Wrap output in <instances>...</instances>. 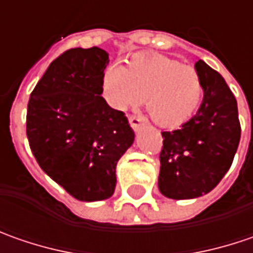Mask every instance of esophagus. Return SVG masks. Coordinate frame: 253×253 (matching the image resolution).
Masks as SVG:
<instances>
[{
    "mask_svg": "<svg viewBox=\"0 0 253 253\" xmlns=\"http://www.w3.org/2000/svg\"><path fill=\"white\" fill-rule=\"evenodd\" d=\"M144 122H146V120H144L143 116H130V117H128V123H130V126H131V128H133L134 131H137L138 128L143 126Z\"/></svg>",
    "mask_w": 253,
    "mask_h": 253,
    "instance_id": "34e87169",
    "label": "esophagus"
}]
</instances>
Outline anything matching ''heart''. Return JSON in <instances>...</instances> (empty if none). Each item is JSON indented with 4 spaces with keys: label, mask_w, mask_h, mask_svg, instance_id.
I'll use <instances>...</instances> for the list:
<instances>
[{
    "label": "heart",
    "mask_w": 253,
    "mask_h": 253,
    "mask_svg": "<svg viewBox=\"0 0 253 253\" xmlns=\"http://www.w3.org/2000/svg\"><path fill=\"white\" fill-rule=\"evenodd\" d=\"M105 102L126 110L143 100L153 120L174 128L191 119L204 96L203 78L192 68L163 55H136L127 68H106L100 84Z\"/></svg>",
    "instance_id": "b5f03b06"
}]
</instances>
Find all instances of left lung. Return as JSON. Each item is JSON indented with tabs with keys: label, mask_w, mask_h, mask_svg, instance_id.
Segmentation results:
<instances>
[{
	"label": "left lung",
	"mask_w": 253,
	"mask_h": 253,
	"mask_svg": "<svg viewBox=\"0 0 253 253\" xmlns=\"http://www.w3.org/2000/svg\"><path fill=\"white\" fill-rule=\"evenodd\" d=\"M194 68L203 78V103L180 128L161 133L159 190L172 200L212 191L229 170L241 138L236 99L224 78L204 61Z\"/></svg>",
	"instance_id": "left-lung-1"
}]
</instances>
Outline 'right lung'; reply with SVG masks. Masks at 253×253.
Masks as SVG:
<instances>
[{"label":"right lung","mask_w":253,"mask_h":253,"mask_svg":"<svg viewBox=\"0 0 253 253\" xmlns=\"http://www.w3.org/2000/svg\"><path fill=\"white\" fill-rule=\"evenodd\" d=\"M109 53L73 48L49 65L31 93L27 136L35 159L79 201L113 195L116 166L134 141L123 112L100 96Z\"/></svg>","instance_id":"obj_1"}]
</instances>
